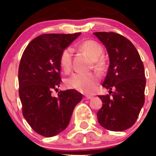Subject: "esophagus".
<instances>
[{"mask_svg":"<svg viewBox=\"0 0 156 156\" xmlns=\"http://www.w3.org/2000/svg\"><path fill=\"white\" fill-rule=\"evenodd\" d=\"M93 96L91 95H85V99H91Z\"/></svg>","mask_w":156,"mask_h":156,"instance_id":"obj_1","label":"esophagus"}]
</instances>
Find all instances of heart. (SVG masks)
Listing matches in <instances>:
<instances>
[{
    "label": "heart",
    "mask_w": 156,
    "mask_h": 156,
    "mask_svg": "<svg viewBox=\"0 0 156 156\" xmlns=\"http://www.w3.org/2000/svg\"><path fill=\"white\" fill-rule=\"evenodd\" d=\"M79 48L86 52L93 60H97L102 54L103 48L98 43L93 40H86L80 44ZM71 48H66L59 56V65L65 72L69 71L72 66ZM100 81V76L93 73H75L68 78L66 85L70 89H74L84 94H90L95 90Z\"/></svg>",
    "instance_id": "1"
}]
</instances>
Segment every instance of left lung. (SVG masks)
<instances>
[{"mask_svg":"<svg viewBox=\"0 0 156 156\" xmlns=\"http://www.w3.org/2000/svg\"><path fill=\"white\" fill-rule=\"evenodd\" d=\"M94 35L106 48L110 63L102 84L109 94L98 96L103 105L98 120L106 129L122 131L134 124L144 105V65L134 45L123 36L113 32H96Z\"/></svg>","mask_w":156,"mask_h":156,"instance_id":"1","label":"left lung"}]
</instances>
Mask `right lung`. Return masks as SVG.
Here are the masks:
<instances>
[{
    "instance_id": "right-lung-1",
    "label": "right lung",
    "mask_w": 156,
    "mask_h": 156,
    "mask_svg": "<svg viewBox=\"0 0 156 156\" xmlns=\"http://www.w3.org/2000/svg\"><path fill=\"white\" fill-rule=\"evenodd\" d=\"M80 33L48 34L27 45L19 67V94L23 115L31 128L44 137L55 136L69 123L75 106L83 94L74 89L58 93L61 83L59 56Z\"/></svg>"
}]
</instances>
